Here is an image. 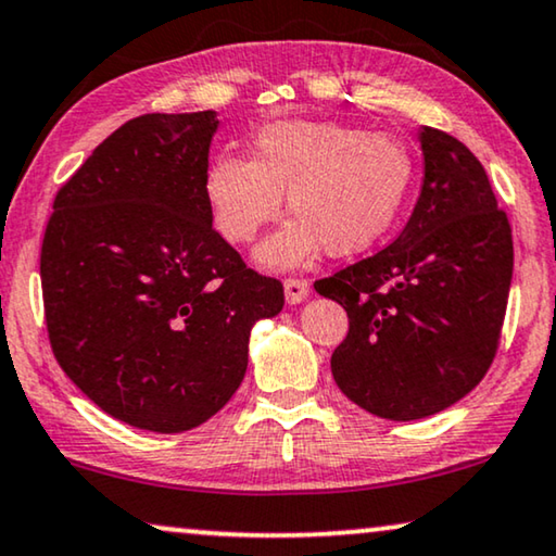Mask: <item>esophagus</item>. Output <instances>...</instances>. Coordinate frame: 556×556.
<instances>
[{
    "instance_id": "34e87169",
    "label": "esophagus",
    "mask_w": 556,
    "mask_h": 556,
    "mask_svg": "<svg viewBox=\"0 0 556 556\" xmlns=\"http://www.w3.org/2000/svg\"><path fill=\"white\" fill-rule=\"evenodd\" d=\"M309 294V281L300 279V277H287L285 279V296L289 304H300L307 300Z\"/></svg>"
}]
</instances>
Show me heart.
I'll return each mask as SVG.
<instances>
[{"label": "heart", "mask_w": 556, "mask_h": 556, "mask_svg": "<svg viewBox=\"0 0 556 556\" xmlns=\"http://www.w3.org/2000/svg\"><path fill=\"white\" fill-rule=\"evenodd\" d=\"M416 159L393 132L334 121H285L262 128L252 161L218 155L203 193L218 233L249 244L281 214V193L294 218L264 241L267 267H296L319 249L353 256L395 224L408 199Z\"/></svg>", "instance_id": "obj_1"}]
</instances>
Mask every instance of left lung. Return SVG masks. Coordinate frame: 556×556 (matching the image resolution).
I'll use <instances>...</instances> for the list:
<instances>
[{"instance_id":"left-lung-1","label":"left lung","mask_w":556,"mask_h":556,"mask_svg":"<svg viewBox=\"0 0 556 556\" xmlns=\"http://www.w3.org/2000/svg\"><path fill=\"white\" fill-rule=\"evenodd\" d=\"M424 189L378 254L317 279L350 330L332 375L350 401L388 420L441 413L494 363L509 302L514 241L481 161L458 138L420 130Z\"/></svg>"}]
</instances>
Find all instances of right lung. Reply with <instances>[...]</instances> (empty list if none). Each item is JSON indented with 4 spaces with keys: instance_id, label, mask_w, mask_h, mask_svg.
I'll list each match as a JSON object with an SVG mask.
<instances>
[{
    "instance_id": "add662e5",
    "label": "right lung",
    "mask_w": 556,
    "mask_h": 556,
    "mask_svg": "<svg viewBox=\"0 0 556 556\" xmlns=\"http://www.w3.org/2000/svg\"><path fill=\"white\" fill-rule=\"evenodd\" d=\"M216 113L121 125L60 186L40 277L62 370L132 428L181 433L237 393L249 332L285 304L211 222L203 193Z\"/></svg>"
}]
</instances>
